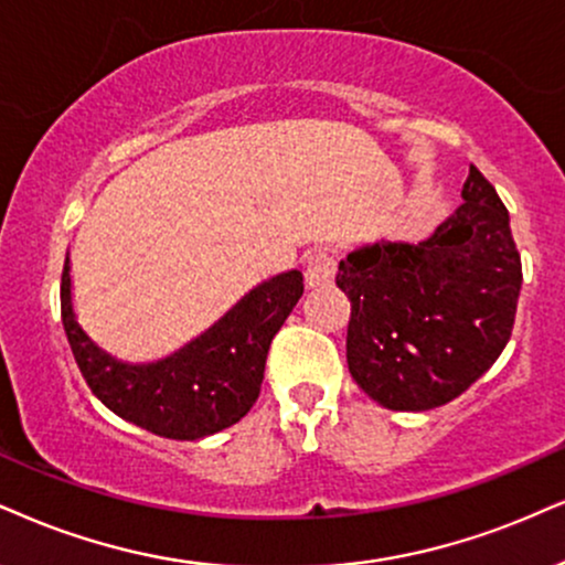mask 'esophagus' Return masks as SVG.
I'll list each match as a JSON object with an SVG mask.
<instances>
[{
    "label": "esophagus",
    "mask_w": 565,
    "mask_h": 565,
    "mask_svg": "<svg viewBox=\"0 0 565 565\" xmlns=\"http://www.w3.org/2000/svg\"><path fill=\"white\" fill-rule=\"evenodd\" d=\"M303 277L309 288H322V285L332 282V277H335V256H332L330 250H315V254L306 259Z\"/></svg>",
    "instance_id": "1"
}]
</instances>
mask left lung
Masks as SVG:
<instances>
[{
    "label": "left lung",
    "mask_w": 565,
    "mask_h": 565,
    "mask_svg": "<svg viewBox=\"0 0 565 565\" xmlns=\"http://www.w3.org/2000/svg\"><path fill=\"white\" fill-rule=\"evenodd\" d=\"M463 204L422 243L351 250L338 288L351 298V377L390 411H429L469 390L511 340L521 256L508 209L471 164Z\"/></svg>",
    "instance_id": "obj_1"
}]
</instances>
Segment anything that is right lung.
Instances as JSON below:
<instances>
[{
  "label": "right lung",
  "instance_id": "1",
  "mask_svg": "<svg viewBox=\"0 0 565 565\" xmlns=\"http://www.w3.org/2000/svg\"><path fill=\"white\" fill-rule=\"evenodd\" d=\"M70 256L60 303L67 343L90 393L120 419L170 440H199L241 422L259 398L271 338L303 296V275L256 285L217 324L154 364H125L81 330L70 294Z\"/></svg>",
  "mask_w": 565,
  "mask_h": 565
}]
</instances>
